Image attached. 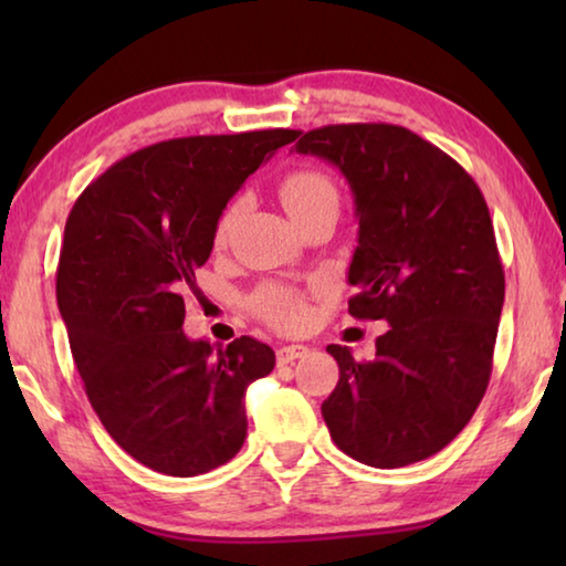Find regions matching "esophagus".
Segmentation results:
<instances>
[{
	"label": "esophagus",
	"instance_id": "obj_1",
	"mask_svg": "<svg viewBox=\"0 0 566 566\" xmlns=\"http://www.w3.org/2000/svg\"><path fill=\"white\" fill-rule=\"evenodd\" d=\"M306 352H310V347H304V344H286V347L276 349V364H292L294 359L304 357Z\"/></svg>",
	"mask_w": 566,
	"mask_h": 566
}]
</instances>
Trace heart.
I'll return each instance as SVG.
<instances>
[{
  "label": "heart",
  "instance_id": "b5f03b06",
  "mask_svg": "<svg viewBox=\"0 0 566 566\" xmlns=\"http://www.w3.org/2000/svg\"><path fill=\"white\" fill-rule=\"evenodd\" d=\"M280 199L296 224L302 222L304 217H310L314 209H319L324 205H337V187L334 181L324 175L319 169H310V167H300L286 171V175L280 179ZM234 212L237 207H227L222 217H219L217 229H214V239L217 244L227 242L229 232H232L234 224ZM252 310L260 314L264 322H270L276 329H300L304 327V322L310 314H306V302L302 292H296L294 286L286 284H266L260 292L252 296Z\"/></svg>",
  "mask_w": 566,
  "mask_h": 566
}]
</instances>
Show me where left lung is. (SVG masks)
<instances>
[{
  "instance_id": "1",
  "label": "left lung",
  "mask_w": 566,
  "mask_h": 566,
  "mask_svg": "<svg viewBox=\"0 0 566 566\" xmlns=\"http://www.w3.org/2000/svg\"><path fill=\"white\" fill-rule=\"evenodd\" d=\"M294 149L347 179L359 222L349 314L389 322L371 361L329 344L339 381L322 417L361 464L421 462L462 432L490 385L504 304L490 209L452 157L397 124H332Z\"/></svg>"
}]
</instances>
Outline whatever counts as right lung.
Segmentation results:
<instances>
[{"label": "right lung", "instance_id": "add662e5", "mask_svg": "<svg viewBox=\"0 0 566 566\" xmlns=\"http://www.w3.org/2000/svg\"><path fill=\"white\" fill-rule=\"evenodd\" d=\"M296 129L185 137L124 157L82 191L64 227L56 304L109 437L155 472L197 476L244 444V395L274 369L252 337L189 339L185 294L224 207Z\"/></svg>", "mask_w": 566, "mask_h": 566}]
</instances>
